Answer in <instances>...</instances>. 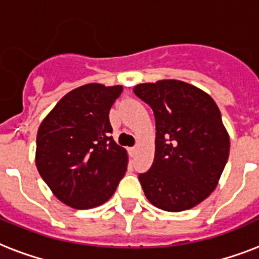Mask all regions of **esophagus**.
<instances>
[{"label":"esophagus","instance_id":"esophagus-1","mask_svg":"<svg viewBox=\"0 0 259 259\" xmlns=\"http://www.w3.org/2000/svg\"><path fill=\"white\" fill-rule=\"evenodd\" d=\"M129 152H130V154H132V156H134V154L137 153V146H133V148H130Z\"/></svg>","mask_w":259,"mask_h":259}]
</instances>
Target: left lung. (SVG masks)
Masks as SVG:
<instances>
[{
	"instance_id": "obj_1",
	"label": "left lung",
	"mask_w": 259,
	"mask_h": 259,
	"mask_svg": "<svg viewBox=\"0 0 259 259\" xmlns=\"http://www.w3.org/2000/svg\"><path fill=\"white\" fill-rule=\"evenodd\" d=\"M156 119L153 164L138 179L157 208L180 212L197 205L217 188L229 158L230 137L208 94L181 80L134 87Z\"/></svg>"
}]
</instances>
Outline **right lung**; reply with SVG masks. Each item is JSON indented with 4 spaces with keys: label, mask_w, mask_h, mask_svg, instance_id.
<instances>
[{
    "label": "right lung",
    "mask_w": 259,
    "mask_h": 259,
    "mask_svg": "<svg viewBox=\"0 0 259 259\" xmlns=\"http://www.w3.org/2000/svg\"><path fill=\"white\" fill-rule=\"evenodd\" d=\"M122 86L90 83L58 102L38 127L36 166L54 195L76 209L103 204L127 168L111 137L109 113Z\"/></svg>",
    "instance_id": "right-lung-1"
}]
</instances>
